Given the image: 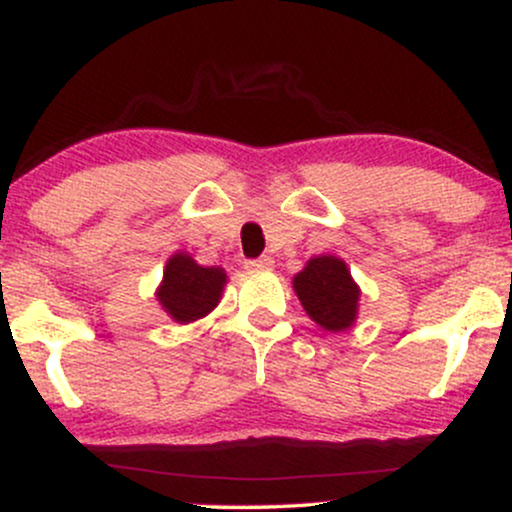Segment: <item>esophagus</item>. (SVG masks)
<instances>
[{"label":"esophagus","mask_w":512,"mask_h":512,"mask_svg":"<svg viewBox=\"0 0 512 512\" xmlns=\"http://www.w3.org/2000/svg\"><path fill=\"white\" fill-rule=\"evenodd\" d=\"M272 267H274V260L269 255H262L257 257V260L245 262V269H272Z\"/></svg>","instance_id":"34e87169"}]
</instances>
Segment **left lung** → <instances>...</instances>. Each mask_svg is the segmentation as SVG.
I'll return each mask as SVG.
<instances>
[{"mask_svg":"<svg viewBox=\"0 0 512 512\" xmlns=\"http://www.w3.org/2000/svg\"><path fill=\"white\" fill-rule=\"evenodd\" d=\"M293 289L310 320L327 332H344L356 322L361 289L349 267L334 255H317L293 276Z\"/></svg>","mask_w":512,"mask_h":512,"instance_id":"8db88e82","label":"left lung"}]
</instances>
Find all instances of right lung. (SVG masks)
Masks as SVG:
<instances>
[{
    "label": "right lung",
    "mask_w": 512,
    "mask_h": 512,
    "mask_svg": "<svg viewBox=\"0 0 512 512\" xmlns=\"http://www.w3.org/2000/svg\"><path fill=\"white\" fill-rule=\"evenodd\" d=\"M226 272L221 267H202L187 252H175L163 269L156 298L161 308L180 325L209 315L221 301Z\"/></svg>",
    "instance_id": "add662e5"
}]
</instances>
